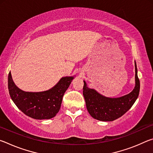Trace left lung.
Wrapping results in <instances>:
<instances>
[{
    "label": "left lung",
    "instance_id": "1",
    "mask_svg": "<svg viewBox=\"0 0 153 153\" xmlns=\"http://www.w3.org/2000/svg\"><path fill=\"white\" fill-rule=\"evenodd\" d=\"M135 87L129 94L117 98L106 97L94 89L88 87L84 81L83 95L87 110L95 120L102 121H112L124 115L138 97L140 80L135 61Z\"/></svg>",
    "mask_w": 153,
    "mask_h": 153
}]
</instances>
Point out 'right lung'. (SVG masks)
Here are the masks:
<instances>
[{"instance_id":"add662e5","label":"right lung","mask_w":153,"mask_h":153,"mask_svg":"<svg viewBox=\"0 0 153 153\" xmlns=\"http://www.w3.org/2000/svg\"><path fill=\"white\" fill-rule=\"evenodd\" d=\"M74 76L63 77L55 86L43 92H25L15 84L11 71L8 76L9 94L13 102L25 115L35 120H49L60 110L62 99Z\"/></svg>"}]
</instances>
